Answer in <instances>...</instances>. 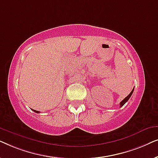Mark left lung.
<instances>
[{"mask_svg":"<svg viewBox=\"0 0 158 158\" xmlns=\"http://www.w3.org/2000/svg\"><path fill=\"white\" fill-rule=\"evenodd\" d=\"M133 91H134V88L132 89V90H131V91L130 94H129L128 95V96H127L126 97V98H125L124 99V100H122V101H121V102H120V107L123 106H124V105L125 104V103L127 102V101L129 100V98H130L131 95H132V94H133Z\"/></svg>","mask_w":158,"mask_h":158,"instance_id":"8db88e82","label":"left lung"}]
</instances>
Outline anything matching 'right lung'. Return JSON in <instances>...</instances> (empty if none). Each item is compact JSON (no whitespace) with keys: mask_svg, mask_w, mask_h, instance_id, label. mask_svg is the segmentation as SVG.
Instances as JSON below:
<instances>
[{"mask_svg":"<svg viewBox=\"0 0 158 158\" xmlns=\"http://www.w3.org/2000/svg\"><path fill=\"white\" fill-rule=\"evenodd\" d=\"M32 111L35 112V113H40V111H36V110H34V109H32Z\"/></svg>","mask_w":158,"mask_h":158,"instance_id":"obj_1","label":"right lung"}]
</instances>
